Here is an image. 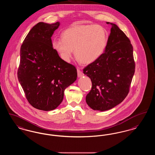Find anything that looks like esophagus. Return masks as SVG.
<instances>
[{"instance_id": "esophagus-1", "label": "esophagus", "mask_w": 155, "mask_h": 155, "mask_svg": "<svg viewBox=\"0 0 155 155\" xmlns=\"http://www.w3.org/2000/svg\"><path fill=\"white\" fill-rule=\"evenodd\" d=\"M77 74H78V77H82L83 76V73H82V72L81 71L80 69L79 68H77Z\"/></svg>"}]
</instances>
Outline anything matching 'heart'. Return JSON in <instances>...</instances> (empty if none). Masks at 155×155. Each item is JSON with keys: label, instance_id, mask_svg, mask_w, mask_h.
<instances>
[{"label": "heart", "instance_id": "heart-1", "mask_svg": "<svg viewBox=\"0 0 155 155\" xmlns=\"http://www.w3.org/2000/svg\"><path fill=\"white\" fill-rule=\"evenodd\" d=\"M107 33L99 25L73 26L63 31L62 38H55L52 47L66 62L75 56L84 64L96 61L101 55L107 44Z\"/></svg>", "mask_w": 155, "mask_h": 155}]
</instances>
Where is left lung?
<instances>
[{"mask_svg":"<svg viewBox=\"0 0 155 155\" xmlns=\"http://www.w3.org/2000/svg\"><path fill=\"white\" fill-rule=\"evenodd\" d=\"M107 24L112 27L104 52L83 70L92 84L86 96L87 104L100 111L110 110L124 101L135 72L130 40L117 25Z\"/></svg>","mask_w":155,"mask_h":155,"instance_id":"obj_1","label":"left lung"}]
</instances>
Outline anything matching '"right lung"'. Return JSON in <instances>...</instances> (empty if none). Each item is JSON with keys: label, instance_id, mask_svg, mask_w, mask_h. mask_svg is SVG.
Wrapping results in <instances>:
<instances>
[{"label": "right lung", "instance_id": "add662e5", "mask_svg": "<svg viewBox=\"0 0 155 155\" xmlns=\"http://www.w3.org/2000/svg\"><path fill=\"white\" fill-rule=\"evenodd\" d=\"M60 22H43L28 33L20 50L18 78L28 102L43 111L55 109L65 89L77 80L74 66L62 59L52 47L51 37Z\"/></svg>", "mask_w": 155, "mask_h": 155}]
</instances>
